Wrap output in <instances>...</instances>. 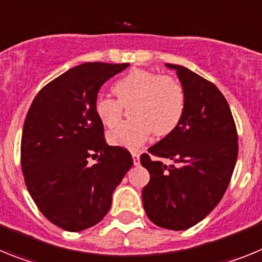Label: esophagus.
<instances>
[{"instance_id":"obj_1","label":"esophagus","mask_w":262,"mask_h":262,"mask_svg":"<svg viewBox=\"0 0 262 262\" xmlns=\"http://www.w3.org/2000/svg\"><path fill=\"white\" fill-rule=\"evenodd\" d=\"M133 159H134V165H139V163H140V159H139V157H140V154H139V152H133Z\"/></svg>"}]
</instances>
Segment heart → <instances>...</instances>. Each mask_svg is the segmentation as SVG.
Masks as SVG:
<instances>
[{"mask_svg": "<svg viewBox=\"0 0 262 262\" xmlns=\"http://www.w3.org/2000/svg\"><path fill=\"white\" fill-rule=\"evenodd\" d=\"M113 93L117 99L98 96L93 111L97 119L107 128L119 123L123 107H129V117L110 131L107 140L111 145L134 149L144 144L154 133L166 136L181 123L186 108L184 86L169 76H160L151 71L135 69L115 81Z\"/></svg>", "mask_w": 262, "mask_h": 262, "instance_id": "obj_1", "label": "heart"}]
</instances>
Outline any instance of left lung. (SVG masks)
Returning a JSON list of instances; mask_svg holds the SVG:
<instances>
[{"label":"left lung","instance_id":"8db88e82","mask_svg":"<svg viewBox=\"0 0 262 262\" xmlns=\"http://www.w3.org/2000/svg\"><path fill=\"white\" fill-rule=\"evenodd\" d=\"M166 67L177 71L186 108L177 128L140 156L151 176L142 196L149 221L182 231L200 223L221 202L239 144L232 113L221 90L185 67ZM160 158L173 163L165 166Z\"/></svg>","mask_w":262,"mask_h":262}]
</instances>
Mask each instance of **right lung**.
I'll use <instances>...</instances> for the list:
<instances>
[{
	"label": "right lung",
	"instance_id": "1",
	"mask_svg": "<svg viewBox=\"0 0 262 262\" xmlns=\"http://www.w3.org/2000/svg\"><path fill=\"white\" fill-rule=\"evenodd\" d=\"M129 64L85 62L36 94L25 119L20 166L27 190L51 223L69 232L96 226L133 166L126 148L111 147L93 111L108 78ZM97 158L93 166L89 159Z\"/></svg>",
	"mask_w": 262,
	"mask_h": 262
}]
</instances>
